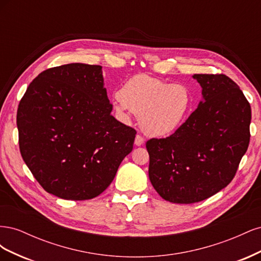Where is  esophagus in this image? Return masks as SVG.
Here are the masks:
<instances>
[{
    "label": "esophagus",
    "instance_id": "1",
    "mask_svg": "<svg viewBox=\"0 0 261 261\" xmlns=\"http://www.w3.org/2000/svg\"><path fill=\"white\" fill-rule=\"evenodd\" d=\"M144 143H145L144 137L140 136V135H137L136 138H135V145H136V146H141Z\"/></svg>",
    "mask_w": 261,
    "mask_h": 261
}]
</instances>
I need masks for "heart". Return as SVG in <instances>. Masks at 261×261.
I'll list each match as a JSON object with an SVG mask.
<instances>
[{
	"label": "heart",
	"instance_id": "heart-1",
	"mask_svg": "<svg viewBox=\"0 0 261 261\" xmlns=\"http://www.w3.org/2000/svg\"><path fill=\"white\" fill-rule=\"evenodd\" d=\"M192 106L191 93L181 84H168L146 74L126 82L115 102L117 112H133L150 136H164L184 123Z\"/></svg>",
	"mask_w": 261,
	"mask_h": 261
}]
</instances>
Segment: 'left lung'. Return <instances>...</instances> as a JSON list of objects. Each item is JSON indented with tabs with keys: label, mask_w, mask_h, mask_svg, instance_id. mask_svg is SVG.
<instances>
[{
	"label": "left lung",
	"mask_w": 261,
	"mask_h": 261,
	"mask_svg": "<svg viewBox=\"0 0 261 261\" xmlns=\"http://www.w3.org/2000/svg\"><path fill=\"white\" fill-rule=\"evenodd\" d=\"M204 101L165 138L146 143L149 178L163 199L202 201L234 178L250 139L251 109L238 84L224 74H195Z\"/></svg>",
	"instance_id": "left-lung-1"
}]
</instances>
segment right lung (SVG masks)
I'll list each match as a JSON object with an SVG mask.
<instances>
[{
	"mask_svg": "<svg viewBox=\"0 0 261 261\" xmlns=\"http://www.w3.org/2000/svg\"><path fill=\"white\" fill-rule=\"evenodd\" d=\"M111 111L100 65L52 67L30 83L17 110L18 143L45 192L86 200L112 183L136 130Z\"/></svg>",
	"mask_w": 261,
	"mask_h": 261,
	"instance_id": "right-lung-1",
	"label": "right lung"
}]
</instances>
